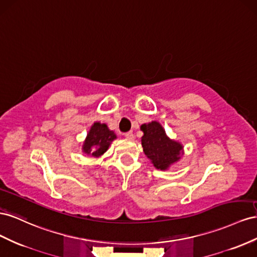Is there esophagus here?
I'll return each instance as SVG.
<instances>
[{"mask_svg":"<svg viewBox=\"0 0 257 257\" xmlns=\"http://www.w3.org/2000/svg\"><path fill=\"white\" fill-rule=\"evenodd\" d=\"M124 137H126L127 139H129V140H133V139L135 138V135L133 131H128V133L124 134Z\"/></svg>","mask_w":257,"mask_h":257,"instance_id":"obj_1","label":"esophagus"}]
</instances>
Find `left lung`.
I'll list each match as a JSON object with an SVG mask.
<instances>
[{
  "label": "left lung",
  "mask_w": 257,
  "mask_h": 257,
  "mask_svg": "<svg viewBox=\"0 0 257 257\" xmlns=\"http://www.w3.org/2000/svg\"><path fill=\"white\" fill-rule=\"evenodd\" d=\"M141 129L144 133L142 137L143 152L157 169L166 170L180 159V152L183 150V146L179 142L170 140L159 122L144 123Z\"/></svg>",
  "instance_id": "left-lung-1"
}]
</instances>
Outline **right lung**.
<instances>
[{"mask_svg":"<svg viewBox=\"0 0 257 257\" xmlns=\"http://www.w3.org/2000/svg\"><path fill=\"white\" fill-rule=\"evenodd\" d=\"M114 139H116V135L107 128L105 123L94 122L87 135L83 150L88 155L99 157L106 152Z\"/></svg>","mask_w":257,"mask_h":257,"instance_id":"obj_1","label":"right lung"}]
</instances>
